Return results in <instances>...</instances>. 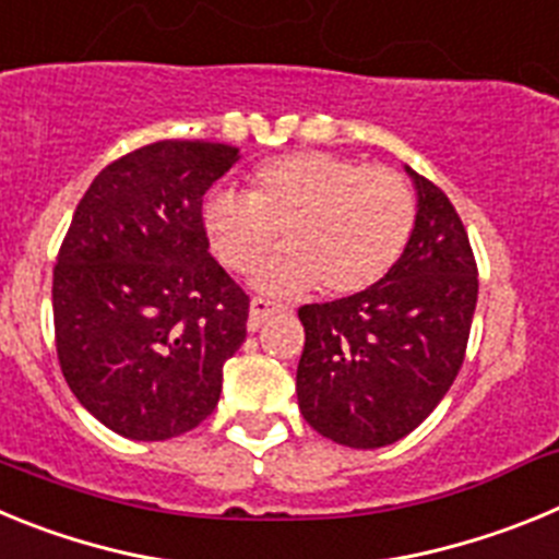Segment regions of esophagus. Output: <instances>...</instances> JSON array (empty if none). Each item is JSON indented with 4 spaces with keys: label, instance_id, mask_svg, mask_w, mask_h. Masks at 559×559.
<instances>
[{
    "label": "esophagus",
    "instance_id": "obj_1",
    "mask_svg": "<svg viewBox=\"0 0 559 559\" xmlns=\"http://www.w3.org/2000/svg\"><path fill=\"white\" fill-rule=\"evenodd\" d=\"M276 310H280V308H276L274 302L254 296V299H251V305H249V330H251V333H254V330L260 328V324H263L269 316H274Z\"/></svg>",
    "mask_w": 559,
    "mask_h": 559
}]
</instances>
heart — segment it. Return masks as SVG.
Returning a JSON list of instances; mask_svg holds the SVG:
<instances>
[{"label":"heart","mask_w":559,"mask_h":559,"mask_svg":"<svg viewBox=\"0 0 559 559\" xmlns=\"http://www.w3.org/2000/svg\"><path fill=\"white\" fill-rule=\"evenodd\" d=\"M201 224L231 271H249L283 231V254L251 274L263 294L299 296L319 285L328 296H349L394 269L414 229V195L386 167L290 153L257 167L249 192L212 190Z\"/></svg>","instance_id":"heart-1"}]
</instances>
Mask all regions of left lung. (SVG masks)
<instances>
[{
    "mask_svg": "<svg viewBox=\"0 0 559 559\" xmlns=\"http://www.w3.org/2000/svg\"><path fill=\"white\" fill-rule=\"evenodd\" d=\"M417 212L406 249L378 285L305 305L296 397L338 445H392L439 406L462 369L478 271L448 195L406 167Z\"/></svg>",
    "mask_w": 559,
    "mask_h": 559,
    "instance_id": "1",
    "label": "left lung"
}]
</instances>
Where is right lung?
Returning <instances> with one entry per match:
<instances>
[{
	"label": "right lung",
	"mask_w": 559,
	"mask_h": 559,
	"mask_svg": "<svg viewBox=\"0 0 559 559\" xmlns=\"http://www.w3.org/2000/svg\"><path fill=\"white\" fill-rule=\"evenodd\" d=\"M240 147L165 140L111 162L78 204L52 274L69 389L126 439L192 431L218 406L249 296L210 254L201 199Z\"/></svg>",
	"instance_id": "right-lung-1"
}]
</instances>
